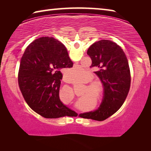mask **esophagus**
<instances>
[{"label":"esophagus","instance_id":"34e87169","mask_svg":"<svg viewBox=\"0 0 151 151\" xmlns=\"http://www.w3.org/2000/svg\"><path fill=\"white\" fill-rule=\"evenodd\" d=\"M64 81H66V78L65 77H64Z\"/></svg>","mask_w":151,"mask_h":151}]
</instances>
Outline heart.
<instances>
[{
  "instance_id": "obj_1",
  "label": "heart",
  "mask_w": 151,
  "mask_h": 151,
  "mask_svg": "<svg viewBox=\"0 0 151 151\" xmlns=\"http://www.w3.org/2000/svg\"><path fill=\"white\" fill-rule=\"evenodd\" d=\"M87 75V71L80 66L70 68L65 73L66 79L71 83H82L85 80Z\"/></svg>"
}]
</instances>
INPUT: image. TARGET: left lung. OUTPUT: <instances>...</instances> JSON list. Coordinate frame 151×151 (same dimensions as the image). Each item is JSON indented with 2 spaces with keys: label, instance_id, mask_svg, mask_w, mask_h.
Segmentation results:
<instances>
[{
  "label": "left lung",
  "instance_id": "1",
  "mask_svg": "<svg viewBox=\"0 0 151 151\" xmlns=\"http://www.w3.org/2000/svg\"><path fill=\"white\" fill-rule=\"evenodd\" d=\"M92 60L91 67L103 84L104 94L99 108L80 114L84 119L102 121L115 113L123 104L131 86V73L123 50L112 40H101L93 43L87 50Z\"/></svg>",
  "mask_w": 151,
  "mask_h": 151
}]
</instances>
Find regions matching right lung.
Listing matches in <instances>:
<instances>
[{
	"mask_svg": "<svg viewBox=\"0 0 151 151\" xmlns=\"http://www.w3.org/2000/svg\"><path fill=\"white\" fill-rule=\"evenodd\" d=\"M65 45L52 37H40L28 46L20 60L18 82L30 108L47 119L76 114L59 99L63 68L73 67Z\"/></svg>",
	"mask_w": 151,
	"mask_h": 151,
	"instance_id": "1",
	"label": "right lung"
}]
</instances>
